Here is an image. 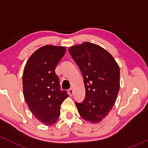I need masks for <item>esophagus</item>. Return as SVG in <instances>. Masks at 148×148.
I'll use <instances>...</instances> for the list:
<instances>
[{
  "label": "esophagus",
  "mask_w": 148,
  "mask_h": 148,
  "mask_svg": "<svg viewBox=\"0 0 148 148\" xmlns=\"http://www.w3.org/2000/svg\"><path fill=\"white\" fill-rule=\"evenodd\" d=\"M68 92H69V95L72 96V94H73V90H72V88L69 89V90H68Z\"/></svg>",
  "instance_id": "esophagus-1"
}]
</instances>
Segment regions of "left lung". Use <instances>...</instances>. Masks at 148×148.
I'll use <instances>...</instances> for the list:
<instances>
[{"instance_id":"left-lung-1","label":"left lung","mask_w":148,"mask_h":148,"mask_svg":"<svg viewBox=\"0 0 148 148\" xmlns=\"http://www.w3.org/2000/svg\"><path fill=\"white\" fill-rule=\"evenodd\" d=\"M69 52L83 74L85 98L76 102L84 120L101 121L111 111L120 89V69L113 56L96 44L84 42L72 46Z\"/></svg>"}]
</instances>
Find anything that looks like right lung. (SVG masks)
<instances>
[{"instance_id": "obj_1", "label": "right lung", "mask_w": 148, "mask_h": 148, "mask_svg": "<svg viewBox=\"0 0 148 148\" xmlns=\"http://www.w3.org/2000/svg\"><path fill=\"white\" fill-rule=\"evenodd\" d=\"M65 47L47 45L29 57L23 75V95L30 111L45 125H51L60 116L61 103L68 97L60 90L56 65L65 53Z\"/></svg>"}]
</instances>
